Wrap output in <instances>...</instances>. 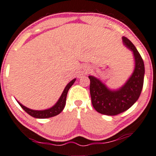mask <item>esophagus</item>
Instances as JSON below:
<instances>
[{
  "instance_id": "1",
  "label": "esophagus",
  "mask_w": 156,
  "mask_h": 156,
  "mask_svg": "<svg viewBox=\"0 0 156 156\" xmlns=\"http://www.w3.org/2000/svg\"><path fill=\"white\" fill-rule=\"evenodd\" d=\"M89 68L87 66H82L81 67V70H80V75H85L87 74V72H88Z\"/></svg>"
}]
</instances>
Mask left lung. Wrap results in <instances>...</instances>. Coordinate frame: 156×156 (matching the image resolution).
Instances as JSON below:
<instances>
[{
    "mask_svg": "<svg viewBox=\"0 0 156 156\" xmlns=\"http://www.w3.org/2000/svg\"><path fill=\"white\" fill-rule=\"evenodd\" d=\"M122 41L133 52L135 63L134 70L125 83L119 88L112 89L99 78L89 75L92 106L99 113L107 115H115L130 108L141 95L144 84L145 70L141 55L129 39L123 36Z\"/></svg>",
    "mask_w": 156,
    "mask_h": 156,
    "instance_id": "obj_1",
    "label": "left lung"
}]
</instances>
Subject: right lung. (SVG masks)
<instances>
[{
	"label": "right lung",
	"mask_w": 156,
	"mask_h": 156,
	"mask_svg": "<svg viewBox=\"0 0 156 156\" xmlns=\"http://www.w3.org/2000/svg\"><path fill=\"white\" fill-rule=\"evenodd\" d=\"M76 80V78L72 80L69 83H67L66 87L64 88V91H63L62 94H61V97L59 98V99L58 100V101L56 102L54 105L52 106L50 108L44 109V110H35V109H32L28 108V107H25L23 104H20L19 101H18V103L19 104L20 107L23 108V110H25V112H27L29 115H30L31 116L34 118H36V119H48V118L53 117V116H55L59 113H61V112L64 109L65 104H66V95H67V92L69 91V88L73 86V84L74 83V82Z\"/></svg>",
	"instance_id": "obj_1"
}]
</instances>
